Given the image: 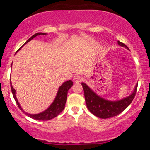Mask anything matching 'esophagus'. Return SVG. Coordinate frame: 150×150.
Returning a JSON list of instances; mask_svg holds the SVG:
<instances>
[{"label": "esophagus", "mask_w": 150, "mask_h": 150, "mask_svg": "<svg viewBox=\"0 0 150 150\" xmlns=\"http://www.w3.org/2000/svg\"><path fill=\"white\" fill-rule=\"evenodd\" d=\"M83 80L82 77L80 75H75V76L73 77V81L75 83H80Z\"/></svg>", "instance_id": "obj_1"}]
</instances>
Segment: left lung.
Masks as SVG:
<instances>
[{
	"instance_id": "left-lung-1",
	"label": "left lung",
	"mask_w": 150,
	"mask_h": 150,
	"mask_svg": "<svg viewBox=\"0 0 150 150\" xmlns=\"http://www.w3.org/2000/svg\"><path fill=\"white\" fill-rule=\"evenodd\" d=\"M117 43L119 46L128 48V46L121 42L117 41ZM81 84L84 91L85 100L88 110L95 116L102 119L115 117L124 111L132 102L133 99L135 97L137 86H138L137 83L136 85L134 91L130 96L120 100L112 102V101L104 99V98L96 94L84 83H82Z\"/></svg>"
}]
</instances>
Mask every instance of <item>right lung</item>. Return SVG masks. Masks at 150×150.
<instances>
[{"label":"right lung","instance_id":"add662e5","mask_svg":"<svg viewBox=\"0 0 150 150\" xmlns=\"http://www.w3.org/2000/svg\"><path fill=\"white\" fill-rule=\"evenodd\" d=\"M40 35H46V33H35V34L33 35L32 37H30V38L27 40V42L25 43V44H26L27 43H28L29 41H30L32 39H33L34 38H35L36 36ZM22 47H20V48L18 49V51H19ZM72 85H73V83H72V81H71V80L64 82V83H63L59 88V90H58V92H57V96H56L54 102H53L52 104H51V105L48 107V108L46 109L45 111L42 112L38 113V114H33V115L29 114V113L25 112L22 110V108L21 107V106H20V104L19 103L17 99H16V90H15V89L13 88V86H11V92H12V94H13V98H14L15 101H16V104H17L19 108L20 109V110H22L23 112H25V114L28 116V117H31V118L34 119V120H51V119L56 117L57 115H59L60 113L63 111V110L64 109V106H65V104H66L67 96V91H68V90H69V89L72 87Z\"/></svg>","mask_w":150,"mask_h":150}]
</instances>
